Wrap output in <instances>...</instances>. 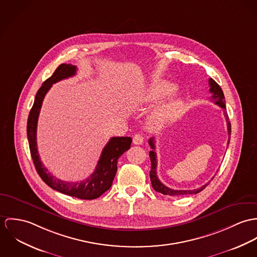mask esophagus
<instances>
[{
  "label": "esophagus",
  "mask_w": 257,
  "mask_h": 257,
  "mask_svg": "<svg viewBox=\"0 0 257 257\" xmlns=\"http://www.w3.org/2000/svg\"><path fill=\"white\" fill-rule=\"evenodd\" d=\"M133 143L135 145H142L143 143H144V137H143L141 134H136L133 137Z\"/></svg>",
  "instance_id": "obj_1"
}]
</instances>
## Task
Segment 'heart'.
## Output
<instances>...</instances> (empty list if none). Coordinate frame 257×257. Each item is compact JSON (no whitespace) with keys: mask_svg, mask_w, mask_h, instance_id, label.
<instances>
[{"mask_svg":"<svg viewBox=\"0 0 257 257\" xmlns=\"http://www.w3.org/2000/svg\"><path fill=\"white\" fill-rule=\"evenodd\" d=\"M177 90V86L166 80L153 82L143 94V102L154 105L158 101L171 96ZM185 106L182 97H171L158 105L150 115V125L155 129H161L175 121L182 113Z\"/></svg>","mask_w":257,"mask_h":257,"instance_id":"1","label":"heart"}]
</instances>
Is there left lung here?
Here are the masks:
<instances>
[{
  "mask_svg": "<svg viewBox=\"0 0 257 257\" xmlns=\"http://www.w3.org/2000/svg\"><path fill=\"white\" fill-rule=\"evenodd\" d=\"M209 86H210V92L213 94L211 96V100L215 102V104L219 105L220 107H222L224 109V113L225 117L227 120V125H228V134L230 136V122L228 120V116L226 111V100H225V95L224 92L221 88V86H219L213 79H209ZM229 142V141H228ZM149 144L152 148V151H150V159H151V171H150V178H151V183L153 188L157 191L160 192L164 195H170V196H181V195H187V194H197L200 191H202L209 183L204 184L203 186H201L197 189H193V190H174L169 188L168 186H166L165 184H163L161 182V180L158 177L157 174V154L155 152V139L151 138L149 140ZM213 179V178H212Z\"/></svg>",
  "mask_w": 257,
  "mask_h": 257,
  "instance_id": "8db88e82",
  "label": "left lung"
}]
</instances>
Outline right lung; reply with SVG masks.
<instances>
[{
    "instance_id": "add662e5",
    "label": "right lung",
    "mask_w": 257,
    "mask_h": 257,
    "mask_svg": "<svg viewBox=\"0 0 257 257\" xmlns=\"http://www.w3.org/2000/svg\"><path fill=\"white\" fill-rule=\"evenodd\" d=\"M76 72V66L72 64H61L53 75L42 84L36 93L34 103L29 112L27 132L31 158L41 179L49 187L63 194L79 199L92 200L99 197L111 187L117 171L118 159L131 147L132 139L130 137H112L103 148L94 171L88 178L80 182H68L55 178L42 165L37 152V120L44 96L53 84L75 76Z\"/></svg>"
}]
</instances>
